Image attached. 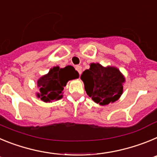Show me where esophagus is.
Listing matches in <instances>:
<instances>
[{"mask_svg": "<svg viewBox=\"0 0 157 157\" xmlns=\"http://www.w3.org/2000/svg\"><path fill=\"white\" fill-rule=\"evenodd\" d=\"M75 69L77 70V71L79 73V75L82 74V67L79 66V65H77V66L75 67Z\"/></svg>", "mask_w": 157, "mask_h": 157, "instance_id": "obj_1", "label": "esophagus"}]
</instances>
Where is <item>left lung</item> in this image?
<instances>
[{
    "label": "left lung",
    "mask_w": 157,
    "mask_h": 157,
    "mask_svg": "<svg viewBox=\"0 0 157 157\" xmlns=\"http://www.w3.org/2000/svg\"><path fill=\"white\" fill-rule=\"evenodd\" d=\"M85 90L93 101L101 105L118 101L123 92L125 77L116 67H103L99 63H91L90 69L81 75Z\"/></svg>",
    "instance_id": "1"
}]
</instances>
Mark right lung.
Wrapping results in <instances>:
<instances>
[{
    "instance_id": "obj_1",
    "label": "right lung",
    "mask_w": 157,
    "mask_h": 157,
    "mask_svg": "<svg viewBox=\"0 0 157 157\" xmlns=\"http://www.w3.org/2000/svg\"><path fill=\"white\" fill-rule=\"evenodd\" d=\"M79 77L78 72L71 65L59 68L53 67L46 75L41 76L37 82L39 93L36 95L42 101L48 103L58 101L63 98V87L69 80L76 79Z\"/></svg>"
}]
</instances>
